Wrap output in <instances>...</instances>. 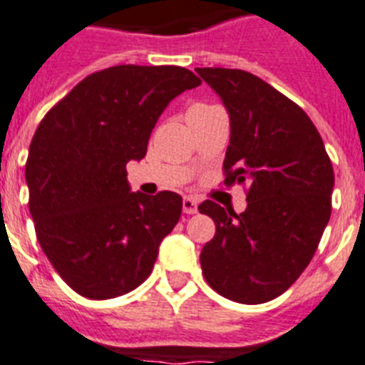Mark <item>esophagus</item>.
Wrapping results in <instances>:
<instances>
[{"mask_svg":"<svg viewBox=\"0 0 365 365\" xmlns=\"http://www.w3.org/2000/svg\"><path fill=\"white\" fill-rule=\"evenodd\" d=\"M182 207H183V213H187V215H195V213L198 211V200L192 197H183Z\"/></svg>","mask_w":365,"mask_h":365,"instance_id":"34e87169","label":"esophagus"}]
</instances>
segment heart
<instances>
[{
  "mask_svg": "<svg viewBox=\"0 0 365 365\" xmlns=\"http://www.w3.org/2000/svg\"><path fill=\"white\" fill-rule=\"evenodd\" d=\"M195 107H207V106H195Z\"/></svg>",
  "mask_w": 365,
  "mask_h": 365,
  "instance_id": "heart-1",
  "label": "heart"
}]
</instances>
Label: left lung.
Masks as SVG:
<instances>
[{"label": "left lung", "mask_w": 365, "mask_h": 365, "mask_svg": "<svg viewBox=\"0 0 365 365\" xmlns=\"http://www.w3.org/2000/svg\"><path fill=\"white\" fill-rule=\"evenodd\" d=\"M197 73L230 116L225 183L249 189L243 213L211 200L198 206L215 222L200 252L202 274L230 301L262 304L286 292L314 258L332 210V163L308 115L258 76Z\"/></svg>", "instance_id": "left-lung-1"}]
</instances>
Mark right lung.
Masks as SVG:
<instances>
[{
  "label": "right lung",
  "instance_id": "obj_1",
  "mask_svg": "<svg viewBox=\"0 0 365 365\" xmlns=\"http://www.w3.org/2000/svg\"><path fill=\"white\" fill-rule=\"evenodd\" d=\"M200 83L182 66L118 64L87 76L36 128L26 163L36 240L79 295L106 301L150 277L182 197L131 192L125 165L145 158L165 107Z\"/></svg>",
  "mask_w": 365,
  "mask_h": 365
}]
</instances>
